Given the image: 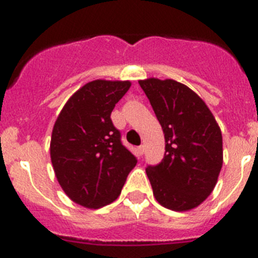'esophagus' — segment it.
Instances as JSON below:
<instances>
[{"instance_id":"esophagus-1","label":"esophagus","mask_w":258,"mask_h":258,"mask_svg":"<svg viewBox=\"0 0 258 258\" xmlns=\"http://www.w3.org/2000/svg\"><path fill=\"white\" fill-rule=\"evenodd\" d=\"M137 151H138V154H140V155L145 154V146H140V147L137 149Z\"/></svg>"}]
</instances>
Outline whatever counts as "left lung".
Instances as JSON below:
<instances>
[{"label": "left lung", "instance_id": "1", "mask_svg": "<svg viewBox=\"0 0 258 258\" xmlns=\"http://www.w3.org/2000/svg\"><path fill=\"white\" fill-rule=\"evenodd\" d=\"M165 138V154L146 173L155 199L177 212L190 211L211 195L222 168V134L211 109L174 80H141Z\"/></svg>", "mask_w": 258, "mask_h": 258}]
</instances>
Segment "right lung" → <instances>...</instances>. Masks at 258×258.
<instances>
[{"label":"right lung","instance_id":"add662e5","mask_svg":"<svg viewBox=\"0 0 258 258\" xmlns=\"http://www.w3.org/2000/svg\"><path fill=\"white\" fill-rule=\"evenodd\" d=\"M129 81L94 80L68 99L52 127L50 157L67 197L86 208L107 206L121 188L137 157L121 143L111 120Z\"/></svg>","mask_w":258,"mask_h":258}]
</instances>
